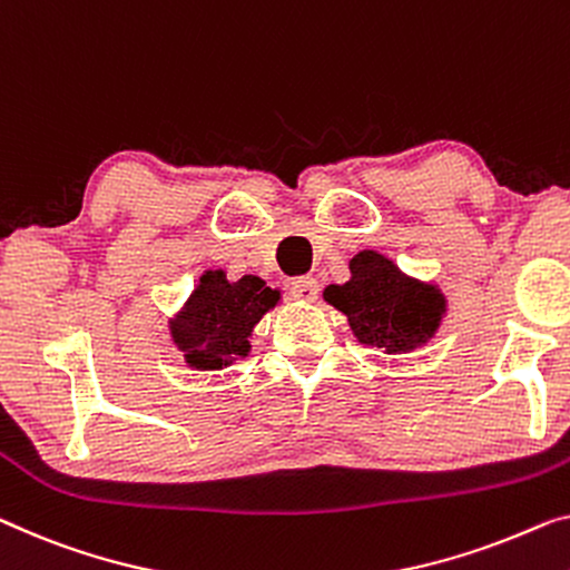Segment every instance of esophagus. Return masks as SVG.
<instances>
[{"label": "esophagus", "instance_id": "obj_1", "mask_svg": "<svg viewBox=\"0 0 570 570\" xmlns=\"http://www.w3.org/2000/svg\"><path fill=\"white\" fill-rule=\"evenodd\" d=\"M317 278L314 276H296L292 282V296L299 302H314L317 299Z\"/></svg>", "mask_w": 570, "mask_h": 570}]
</instances>
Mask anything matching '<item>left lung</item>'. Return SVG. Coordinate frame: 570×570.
<instances>
[{"instance_id":"8db88e82","label":"left lung","mask_w":570,"mask_h":570,"mask_svg":"<svg viewBox=\"0 0 570 570\" xmlns=\"http://www.w3.org/2000/svg\"><path fill=\"white\" fill-rule=\"evenodd\" d=\"M351 274L347 284L327 286L325 299L347 314L361 343L402 353L435 333L443 312V296L435 286L412 282L373 250H363L351 261Z\"/></svg>"}]
</instances>
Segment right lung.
Returning <instances> with one entry per match:
<instances>
[{
	"instance_id": "add662e5",
	"label": "right lung",
	"mask_w": 570,
	"mask_h": 570,
	"mask_svg": "<svg viewBox=\"0 0 570 570\" xmlns=\"http://www.w3.org/2000/svg\"><path fill=\"white\" fill-rule=\"evenodd\" d=\"M278 292L258 276L227 282L225 271H207L174 330L176 345L194 368L215 371L248 353V335Z\"/></svg>"
}]
</instances>
